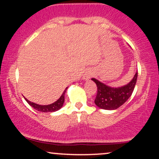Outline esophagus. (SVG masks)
<instances>
[{
	"label": "esophagus",
	"instance_id": "1",
	"mask_svg": "<svg viewBox=\"0 0 159 159\" xmlns=\"http://www.w3.org/2000/svg\"><path fill=\"white\" fill-rule=\"evenodd\" d=\"M93 75V72L92 70L86 71L84 75L83 76V79L84 80V81H87V80L90 79V78L92 77Z\"/></svg>",
	"mask_w": 159,
	"mask_h": 159
}]
</instances>
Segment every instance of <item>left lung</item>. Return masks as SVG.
<instances>
[{
  "mask_svg": "<svg viewBox=\"0 0 159 159\" xmlns=\"http://www.w3.org/2000/svg\"><path fill=\"white\" fill-rule=\"evenodd\" d=\"M138 71L129 83L121 87H114L105 84L96 78H92V81L97 86V95L95 98V104L99 108L104 110H116L132 96L135 87Z\"/></svg>",
  "mask_w": 159,
  "mask_h": 159,
  "instance_id": "1",
  "label": "left lung"
}]
</instances>
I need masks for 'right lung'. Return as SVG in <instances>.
I'll return each instance as SVG.
<instances>
[{"label":"right lung","instance_id":"obj_1","mask_svg":"<svg viewBox=\"0 0 159 159\" xmlns=\"http://www.w3.org/2000/svg\"><path fill=\"white\" fill-rule=\"evenodd\" d=\"M68 87L65 89V90L63 91V94L61 95V96L57 100L56 102H54V103L50 104V105H38V104H36L34 102H31L29 100H27L26 98L25 97V100L27 101V102L30 105V106L34 107V109L37 110L38 111H40V112H44V113H47V112H54V111H57L61 108L63 107V103H64V100H65V93L66 92V90Z\"/></svg>","mask_w":159,"mask_h":159}]
</instances>
